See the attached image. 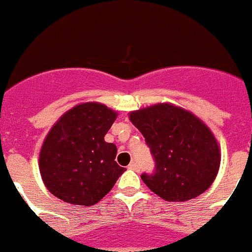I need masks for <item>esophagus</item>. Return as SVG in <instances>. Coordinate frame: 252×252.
Here are the masks:
<instances>
[{"mask_svg": "<svg viewBox=\"0 0 252 252\" xmlns=\"http://www.w3.org/2000/svg\"><path fill=\"white\" fill-rule=\"evenodd\" d=\"M128 169H131V170H135V172H139V170H140L138 162H135V161L130 162V165H128Z\"/></svg>", "mask_w": 252, "mask_h": 252, "instance_id": "obj_1", "label": "esophagus"}]
</instances>
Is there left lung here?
<instances>
[{"instance_id":"obj_1","label":"left lung","mask_w":252,"mask_h":252,"mask_svg":"<svg viewBox=\"0 0 252 252\" xmlns=\"http://www.w3.org/2000/svg\"><path fill=\"white\" fill-rule=\"evenodd\" d=\"M156 162L154 174H142L151 191L166 202H186L211 187L221 154L213 132L181 106L160 102L130 112Z\"/></svg>"}]
</instances>
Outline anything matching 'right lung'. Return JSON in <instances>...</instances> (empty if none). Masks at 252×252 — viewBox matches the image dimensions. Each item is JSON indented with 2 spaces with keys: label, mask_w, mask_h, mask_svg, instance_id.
Listing matches in <instances>:
<instances>
[{
  "label": "right lung",
  "mask_w": 252,
  "mask_h": 252,
  "mask_svg": "<svg viewBox=\"0 0 252 252\" xmlns=\"http://www.w3.org/2000/svg\"><path fill=\"white\" fill-rule=\"evenodd\" d=\"M117 112L100 102L75 105L52 126L40 150L39 169L50 194L75 206H94L125 172L117 147L104 136Z\"/></svg>",
  "instance_id": "add662e5"
}]
</instances>
